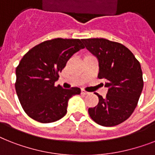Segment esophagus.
Here are the masks:
<instances>
[{
    "instance_id": "obj_1",
    "label": "esophagus",
    "mask_w": 155,
    "mask_h": 155,
    "mask_svg": "<svg viewBox=\"0 0 155 155\" xmlns=\"http://www.w3.org/2000/svg\"><path fill=\"white\" fill-rule=\"evenodd\" d=\"M81 93H82V94H83V95H88V94H89V92H87V91H86L84 90V89H82Z\"/></svg>"
}]
</instances>
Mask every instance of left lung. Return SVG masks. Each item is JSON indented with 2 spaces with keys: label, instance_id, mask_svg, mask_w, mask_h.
<instances>
[{
  "label": "left lung",
  "instance_id": "obj_1",
  "mask_svg": "<svg viewBox=\"0 0 155 155\" xmlns=\"http://www.w3.org/2000/svg\"><path fill=\"white\" fill-rule=\"evenodd\" d=\"M99 61V79L108 87L106 97L99 94V104L88 109L91 118L104 127L120 124L136 107L143 87L140 63L124 45L104 38L81 40Z\"/></svg>",
  "mask_w": 155,
  "mask_h": 155
}]
</instances>
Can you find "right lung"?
<instances>
[{
    "label": "right lung",
    "instance_id": "obj_1",
    "mask_svg": "<svg viewBox=\"0 0 155 155\" xmlns=\"http://www.w3.org/2000/svg\"><path fill=\"white\" fill-rule=\"evenodd\" d=\"M84 48L80 39L56 38L30 49L16 68V91L25 113L37 122H56L64 116L69 99L79 87L55 86L68 60Z\"/></svg>",
    "mask_w": 155,
    "mask_h": 155
}]
</instances>
